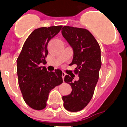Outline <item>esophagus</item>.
Listing matches in <instances>:
<instances>
[{"instance_id": "34e87169", "label": "esophagus", "mask_w": 127, "mask_h": 127, "mask_svg": "<svg viewBox=\"0 0 127 127\" xmlns=\"http://www.w3.org/2000/svg\"><path fill=\"white\" fill-rule=\"evenodd\" d=\"M65 75H66V74L64 73V72H63V73H62V77H63V80H64V78Z\"/></svg>"}]
</instances>
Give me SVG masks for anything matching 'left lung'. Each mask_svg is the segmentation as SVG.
I'll return each mask as SVG.
<instances>
[{
	"label": "left lung",
	"instance_id": "1",
	"mask_svg": "<svg viewBox=\"0 0 127 127\" xmlns=\"http://www.w3.org/2000/svg\"><path fill=\"white\" fill-rule=\"evenodd\" d=\"M62 34L73 49L70 65H76L74 72L79 76L78 81H73L68 75L64 76V82L72 90L68 95L63 96V105L67 111L76 112L83 109L92 98L101 66L100 47L86 29L65 26Z\"/></svg>",
	"mask_w": 127,
	"mask_h": 127
}]
</instances>
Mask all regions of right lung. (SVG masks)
I'll return each mask as SVG.
<instances>
[{
	"instance_id": "right-lung-1",
	"label": "right lung",
	"mask_w": 127,
	"mask_h": 127,
	"mask_svg": "<svg viewBox=\"0 0 127 127\" xmlns=\"http://www.w3.org/2000/svg\"><path fill=\"white\" fill-rule=\"evenodd\" d=\"M62 26L43 27L33 31L23 45L17 59L18 84L25 102L35 110L45 108L51 90L63 83L60 69L49 72L45 66L47 45L62 28Z\"/></svg>"
}]
</instances>
